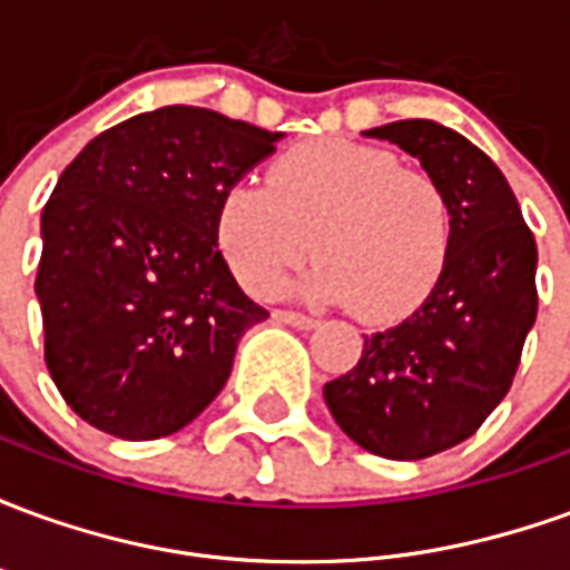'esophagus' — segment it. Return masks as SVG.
Wrapping results in <instances>:
<instances>
[{
    "mask_svg": "<svg viewBox=\"0 0 570 570\" xmlns=\"http://www.w3.org/2000/svg\"><path fill=\"white\" fill-rule=\"evenodd\" d=\"M274 321L286 323V326H296V330H314L317 321L308 317V314H302V311H274Z\"/></svg>",
    "mask_w": 570,
    "mask_h": 570,
    "instance_id": "esophagus-1",
    "label": "esophagus"
}]
</instances>
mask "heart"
<instances>
[{
  "label": "heart",
  "instance_id": "b5f03b06",
  "mask_svg": "<svg viewBox=\"0 0 570 570\" xmlns=\"http://www.w3.org/2000/svg\"><path fill=\"white\" fill-rule=\"evenodd\" d=\"M237 284L274 296L293 268L323 256L302 289L363 321H396L440 286L452 262L454 207L440 179L372 142L323 137L268 164V186L235 179L213 219Z\"/></svg>",
  "mask_w": 570,
  "mask_h": 570
}]
</instances>
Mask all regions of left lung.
Wrapping results in <instances>:
<instances>
[{"label":"left lung","mask_w":570,"mask_h":570,"mask_svg":"<svg viewBox=\"0 0 570 570\" xmlns=\"http://www.w3.org/2000/svg\"><path fill=\"white\" fill-rule=\"evenodd\" d=\"M366 137L396 142L445 186L454 249L428 302L363 335L357 366L323 396L366 452L419 461L473 436L510 391L538 317V244L498 164L458 130L406 118Z\"/></svg>","instance_id":"obj_1"}]
</instances>
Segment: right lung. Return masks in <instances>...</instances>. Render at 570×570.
<instances>
[{"instance_id":"right-lung-1","label":"right lung","mask_w":570,"mask_h":570,"mask_svg":"<svg viewBox=\"0 0 570 570\" xmlns=\"http://www.w3.org/2000/svg\"><path fill=\"white\" fill-rule=\"evenodd\" d=\"M284 134L164 106L94 137L42 210L45 363L67 406L118 440H158L228 382L240 335L268 317L216 249L225 186Z\"/></svg>"}]
</instances>
